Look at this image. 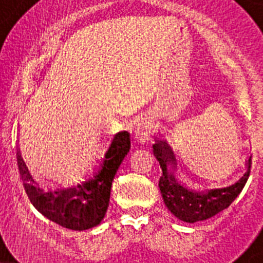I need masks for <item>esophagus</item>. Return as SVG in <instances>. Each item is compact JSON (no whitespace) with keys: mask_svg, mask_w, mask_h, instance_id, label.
<instances>
[{"mask_svg":"<svg viewBox=\"0 0 263 263\" xmlns=\"http://www.w3.org/2000/svg\"><path fill=\"white\" fill-rule=\"evenodd\" d=\"M145 137H146V132L142 131V128H139L136 131V139L139 140H145Z\"/></svg>","mask_w":263,"mask_h":263,"instance_id":"obj_1","label":"esophagus"}]
</instances>
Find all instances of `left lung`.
Masks as SVG:
<instances>
[{
    "label": "left lung",
    "instance_id": "1",
    "mask_svg": "<svg viewBox=\"0 0 263 263\" xmlns=\"http://www.w3.org/2000/svg\"><path fill=\"white\" fill-rule=\"evenodd\" d=\"M154 155L158 159L163 174L159 181L164 203L177 219L184 222L203 221L229 208L245 187L251 169V156L246 161V172L238 181L221 188L206 191L188 190L176 179L172 171L177 168V160L168 142L156 140L153 145Z\"/></svg>",
    "mask_w": 263,
    "mask_h": 263
}]
</instances>
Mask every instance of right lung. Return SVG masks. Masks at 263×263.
Instances as JSON below:
<instances>
[{
  "label": "right lung",
  "instance_id": "obj_1",
  "mask_svg": "<svg viewBox=\"0 0 263 263\" xmlns=\"http://www.w3.org/2000/svg\"><path fill=\"white\" fill-rule=\"evenodd\" d=\"M129 147L128 132H118L105 151L94 176L73 187L43 192L39 187L25 183L31 203L47 219L66 229L86 230L97 227L107 213L113 178L124 156L128 154ZM17 161L21 174H29L20 155H17ZM29 179L33 178L30 177Z\"/></svg>",
  "mask_w": 263,
  "mask_h": 263
}]
</instances>
